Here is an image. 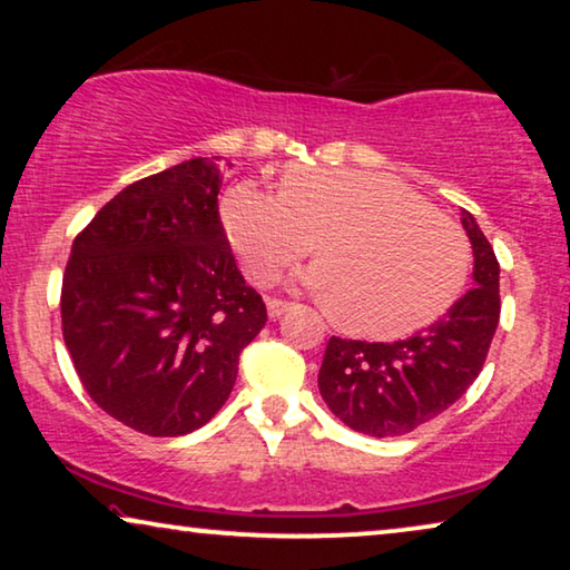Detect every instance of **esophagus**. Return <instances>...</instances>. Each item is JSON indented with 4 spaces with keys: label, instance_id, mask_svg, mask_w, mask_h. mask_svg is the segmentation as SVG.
Segmentation results:
<instances>
[{
    "label": "esophagus",
    "instance_id": "1",
    "mask_svg": "<svg viewBox=\"0 0 570 570\" xmlns=\"http://www.w3.org/2000/svg\"><path fill=\"white\" fill-rule=\"evenodd\" d=\"M293 308V303L287 301H279V298H269L267 301V311H269V318H279L283 314H287V311Z\"/></svg>",
    "mask_w": 570,
    "mask_h": 570
}]
</instances>
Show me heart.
<instances>
[{"label": "heart", "mask_w": 570, "mask_h": 570, "mask_svg": "<svg viewBox=\"0 0 570 570\" xmlns=\"http://www.w3.org/2000/svg\"><path fill=\"white\" fill-rule=\"evenodd\" d=\"M220 220L246 275L269 283L314 252L303 283L342 332L396 340L449 311L470 272V246L449 217L386 174L291 168L279 191L238 181Z\"/></svg>", "instance_id": "obj_1"}]
</instances>
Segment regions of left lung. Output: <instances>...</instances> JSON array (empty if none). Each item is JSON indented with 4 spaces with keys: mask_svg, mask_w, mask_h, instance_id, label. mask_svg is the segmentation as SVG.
<instances>
[{
    "mask_svg": "<svg viewBox=\"0 0 570 570\" xmlns=\"http://www.w3.org/2000/svg\"><path fill=\"white\" fill-rule=\"evenodd\" d=\"M474 269L472 287L415 337L361 342L332 337L326 345L318 392L326 407L357 433L392 439L439 417L480 376L498 318L495 252L474 217L462 209Z\"/></svg>",
    "mask_w": 570,
    "mask_h": 570,
    "instance_id": "obj_1",
    "label": "left lung"
}]
</instances>
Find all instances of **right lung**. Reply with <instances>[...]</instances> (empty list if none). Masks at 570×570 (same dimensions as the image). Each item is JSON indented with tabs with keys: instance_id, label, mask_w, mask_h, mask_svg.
I'll list each match as a JSON object with an SVG mask.
<instances>
[{
	"instance_id": "add662e5",
	"label": "right lung",
	"mask_w": 570,
	"mask_h": 570,
	"mask_svg": "<svg viewBox=\"0 0 570 570\" xmlns=\"http://www.w3.org/2000/svg\"><path fill=\"white\" fill-rule=\"evenodd\" d=\"M220 168L191 158L129 184L72 244L61 332L90 400L147 435H186L223 407L267 308L217 213Z\"/></svg>"
}]
</instances>
